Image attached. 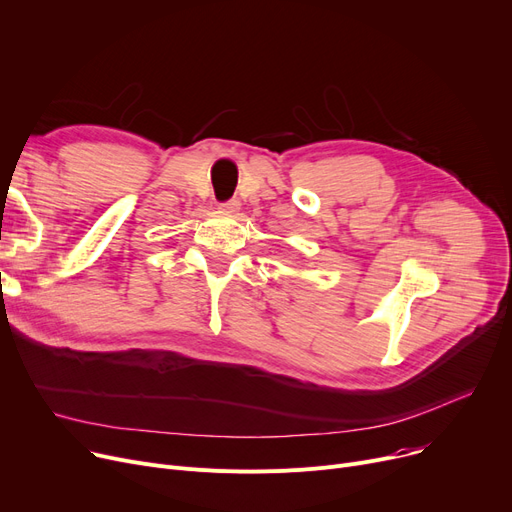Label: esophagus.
Here are the masks:
<instances>
[{"label": "esophagus", "instance_id": "1", "mask_svg": "<svg viewBox=\"0 0 512 512\" xmlns=\"http://www.w3.org/2000/svg\"><path fill=\"white\" fill-rule=\"evenodd\" d=\"M222 209L228 211V213H236L240 209V201L238 199H230V201L222 203Z\"/></svg>", "mask_w": 512, "mask_h": 512}]
</instances>
